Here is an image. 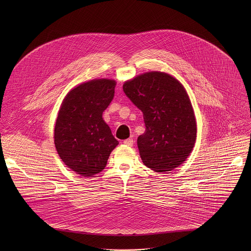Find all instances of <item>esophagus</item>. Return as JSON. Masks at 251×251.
<instances>
[{
  "instance_id": "esophagus-1",
  "label": "esophagus",
  "mask_w": 251,
  "mask_h": 251,
  "mask_svg": "<svg viewBox=\"0 0 251 251\" xmlns=\"http://www.w3.org/2000/svg\"><path fill=\"white\" fill-rule=\"evenodd\" d=\"M124 144H125V145H126V146H129V147H130V146H132V145H133V140H132V139H126V140H125V141H124Z\"/></svg>"
}]
</instances>
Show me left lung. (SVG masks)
<instances>
[{
	"mask_svg": "<svg viewBox=\"0 0 251 251\" xmlns=\"http://www.w3.org/2000/svg\"><path fill=\"white\" fill-rule=\"evenodd\" d=\"M143 113L146 131L137 139L144 164L162 173L179 166L196 140V121L183 86L164 72H146L123 86Z\"/></svg>",
	"mask_w": 251,
	"mask_h": 251,
	"instance_id": "left-lung-1",
	"label": "left lung"
}]
</instances>
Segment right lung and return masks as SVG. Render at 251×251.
<instances>
[{"mask_svg":"<svg viewBox=\"0 0 251 251\" xmlns=\"http://www.w3.org/2000/svg\"><path fill=\"white\" fill-rule=\"evenodd\" d=\"M116 81L95 79L80 84L65 98L55 126L54 142L64 163L82 177L94 176L107 164L119 144L102 119Z\"/></svg>","mask_w":251,"mask_h":251,"instance_id":"add662e5","label":"right lung"}]
</instances>
